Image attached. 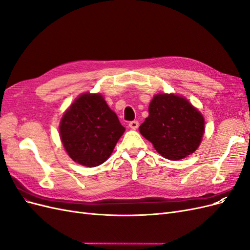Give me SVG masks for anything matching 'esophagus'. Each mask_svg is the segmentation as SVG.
Here are the masks:
<instances>
[{
    "instance_id": "obj_1",
    "label": "esophagus",
    "mask_w": 250,
    "mask_h": 250,
    "mask_svg": "<svg viewBox=\"0 0 250 250\" xmlns=\"http://www.w3.org/2000/svg\"><path fill=\"white\" fill-rule=\"evenodd\" d=\"M129 127L131 128V129H133V130L138 129V128H139V122H138V121H132V122L129 123Z\"/></svg>"
}]
</instances>
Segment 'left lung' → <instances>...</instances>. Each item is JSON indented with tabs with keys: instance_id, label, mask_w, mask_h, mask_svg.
Here are the masks:
<instances>
[{
	"instance_id": "obj_1",
	"label": "left lung",
	"mask_w": 250,
	"mask_h": 250,
	"mask_svg": "<svg viewBox=\"0 0 250 250\" xmlns=\"http://www.w3.org/2000/svg\"><path fill=\"white\" fill-rule=\"evenodd\" d=\"M149 116L139 130L154 149L171 161L195 152L204 133V118L188 99L175 94H157L149 104Z\"/></svg>"
}]
</instances>
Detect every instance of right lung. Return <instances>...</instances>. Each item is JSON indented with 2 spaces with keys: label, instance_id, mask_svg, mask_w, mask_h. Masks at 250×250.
<instances>
[{
  "label": "right lung",
  "instance_id": "right-lung-1",
  "mask_svg": "<svg viewBox=\"0 0 250 250\" xmlns=\"http://www.w3.org/2000/svg\"><path fill=\"white\" fill-rule=\"evenodd\" d=\"M125 128L101 94L83 93L60 120L59 135L66 153L85 167L108 160Z\"/></svg>",
  "mask_w": 250,
  "mask_h": 250
}]
</instances>
